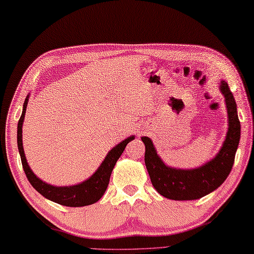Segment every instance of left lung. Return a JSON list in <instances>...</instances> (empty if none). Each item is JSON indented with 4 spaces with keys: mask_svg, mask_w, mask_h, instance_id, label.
Here are the masks:
<instances>
[{
    "mask_svg": "<svg viewBox=\"0 0 254 254\" xmlns=\"http://www.w3.org/2000/svg\"><path fill=\"white\" fill-rule=\"evenodd\" d=\"M219 89L226 98L228 131L219 152L209 162L190 170L170 168L158 156L151 139L141 138L146 146L144 163L150 180L157 192L164 197L174 200L198 199L218 189L229 175L235 162L241 128L235 97L228 83L221 81Z\"/></svg>",
    "mask_w": 254,
    "mask_h": 254,
    "instance_id": "obj_1",
    "label": "left lung"
}]
</instances>
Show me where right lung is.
I'll use <instances>...</instances> for the list:
<instances>
[{"instance_id": "1", "label": "right lung", "mask_w": 254, "mask_h": 254, "mask_svg": "<svg viewBox=\"0 0 254 254\" xmlns=\"http://www.w3.org/2000/svg\"><path fill=\"white\" fill-rule=\"evenodd\" d=\"M28 97L29 95H27V97L25 98L23 105V113L17 125V147L20 154V160H22L24 172L26 174V177H27L29 183L32 184L33 188L37 190L38 193L43 195L44 197L49 200H53L57 204L68 207H82L96 203V201L100 200V198L105 193L108 183H110L112 171L114 167H115L117 160L122 156V153L124 152V150H125L128 142L133 140L134 137H128L121 143H118L116 147H114L111 151L107 153L104 161L102 162L100 168L95 171V173L93 174L90 179L85 180L84 182L72 186L50 185L38 179L33 173V171L29 168L24 153L22 127L24 123L26 107H27L28 103Z\"/></svg>"}]
</instances>
